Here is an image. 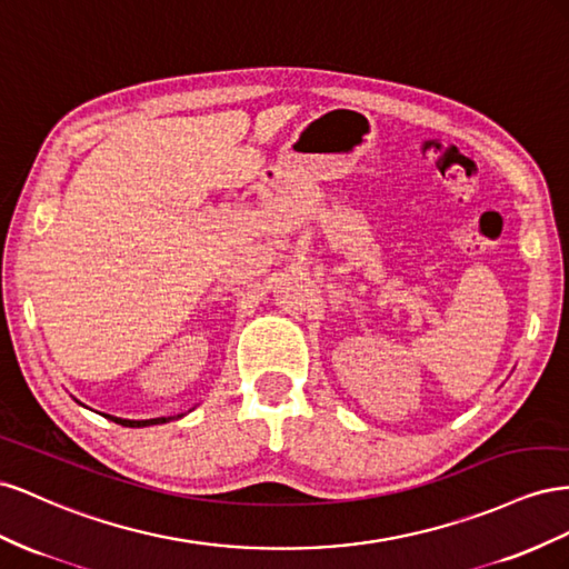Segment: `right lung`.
Returning a JSON list of instances; mask_svg holds the SVG:
<instances>
[{
    "label": "right lung",
    "instance_id": "1",
    "mask_svg": "<svg viewBox=\"0 0 569 569\" xmlns=\"http://www.w3.org/2000/svg\"><path fill=\"white\" fill-rule=\"evenodd\" d=\"M183 415H173V417H154V419H121V417H111L117 425L121 427H133V429H140V427H154V425H167V421L171 419H181Z\"/></svg>",
    "mask_w": 569,
    "mask_h": 569
}]
</instances>
